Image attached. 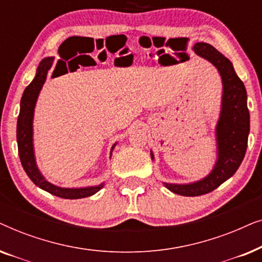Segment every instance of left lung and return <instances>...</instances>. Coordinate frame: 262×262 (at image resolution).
I'll use <instances>...</instances> for the list:
<instances>
[{"instance_id": "1", "label": "left lung", "mask_w": 262, "mask_h": 262, "mask_svg": "<svg viewBox=\"0 0 262 262\" xmlns=\"http://www.w3.org/2000/svg\"><path fill=\"white\" fill-rule=\"evenodd\" d=\"M193 50L196 55L212 63L220 71L223 81V98L216 127L218 159L212 171L203 180L193 184L177 185L164 182L169 191L185 196L206 194L231 178L246 155L249 135L247 92L243 82L236 75L232 63L206 42H196ZM151 159H154L152 152Z\"/></svg>"}]
</instances>
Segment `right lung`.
Segmentation results:
<instances>
[{"instance_id":"add662e5","label":"right lung","mask_w":262,"mask_h":262,"mask_svg":"<svg viewBox=\"0 0 262 262\" xmlns=\"http://www.w3.org/2000/svg\"><path fill=\"white\" fill-rule=\"evenodd\" d=\"M53 63L52 57L44 58L39 64L37 74L33 81L27 85L24 91L23 98L20 102V113L17 117L16 126V139L17 149H19V156L21 164H23L25 171L28 178L33 181L34 185L40 187L44 191L51 193V194L59 196L63 199H80L95 194L103 187V184L99 186H92V187L84 188H62L55 186L46 181L44 177L39 171L37 163H35L34 150H33V114L34 107L37 102L39 92L44 84L48 76V71L51 69ZM116 145V144H114ZM112 146V150L114 148Z\"/></svg>"}]
</instances>
